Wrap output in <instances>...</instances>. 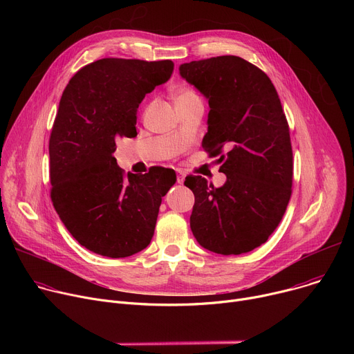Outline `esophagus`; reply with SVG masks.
I'll return each instance as SVG.
<instances>
[{"instance_id":"1","label":"esophagus","mask_w":354,"mask_h":354,"mask_svg":"<svg viewBox=\"0 0 354 354\" xmlns=\"http://www.w3.org/2000/svg\"><path fill=\"white\" fill-rule=\"evenodd\" d=\"M176 182L180 185L185 182V174L182 171H176Z\"/></svg>"}]
</instances>
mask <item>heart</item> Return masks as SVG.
<instances>
[{
    "mask_svg": "<svg viewBox=\"0 0 354 354\" xmlns=\"http://www.w3.org/2000/svg\"><path fill=\"white\" fill-rule=\"evenodd\" d=\"M192 100H200L198 95L192 88H182L175 95V102H192Z\"/></svg>",
    "mask_w": 354,
    "mask_h": 354,
    "instance_id": "b5f03b06",
    "label": "heart"
}]
</instances>
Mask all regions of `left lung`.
<instances>
[{"instance_id": "8db88e82", "label": "left lung", "mask_w": 354, "mask_h": 354, "mask_svg": "<svg viewBox=\"0 0 354 354\" xmlns=\"http://www.w3.org/2000/svg\"><path fill=\"white\" fill-rule=\"evenodd\" d=\"M179 73L209 99L201 145L227 175L221 187L186 176L192 232L214 254H246L269 239L291 197L292 149L280 97L261 68L236 56L185 63Z\"/></svg>"}]
</instances>
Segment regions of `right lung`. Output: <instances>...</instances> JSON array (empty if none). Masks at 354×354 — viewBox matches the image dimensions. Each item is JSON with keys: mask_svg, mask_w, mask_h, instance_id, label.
Wrapping results in <instances>:
<instances>
[{"mask_svg": "<svg viewBox=\"0 0 354 354\" xmlns=\"http://www.w3.org/2000/svg\"><path fill=\"white\" fill-rule=\"evenodd\" d=\"M171 60L102 59L67 84L48 141L50 197L70 234L86 249L127 258L153 239L174 169L124 174L113 153L120 137L137 136V109L167 82Z\"/></svg>", "mask_w": 354, "mask_h": 354, "instance_id": "1", "label": "right lung"}]
</instances>
